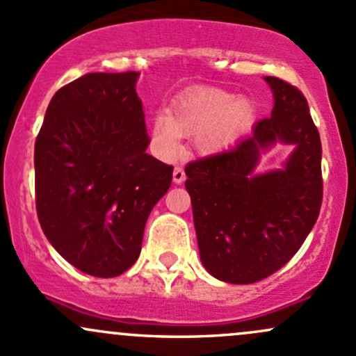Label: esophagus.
<instances>
[{
    "mask_svg": "<svg viewBox=\"0 0 356 356\" xmlns=\"http://www.w3.org/2000/svg\"><path fill=\"white\" fill-rule=\"evenodd\" d=\"M172 179H174L175 184H182V182L186 181L184 168H182V167H175L174 168V174H172Z\"/></svg>",
    "mask_w": 356,
    "mask_h": 356,
    "instance_id": "obj_1",
    "label": "esophagus"
}]
</instances>
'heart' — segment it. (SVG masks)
<instances>
[{"label": "heart", "mask_w": 356, "mask_h": 356, "mask_svg": "<svg viewBox=\"0 0 356 356\" xmlns=\"http://www.w3.org/2000/svg\"><path fill=\"white\" fill-rule=\"evenodd\" d=\"M254 119L250 100L216 88H197L182 93L170 111L156 112L149 121V136L156 153L170 159L182 136H196L203 153H218L238 140Z\"/></svg>", "instance_id": "1"}]
</instances>
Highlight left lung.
Returning a JSON list of instances; mask_svg holds the SVG:
<instances>
[{
  "mask_svg": "<svg viewBox=\"0 0 356 356\" xmlns=\"http://www.w3.org/2000/svg\"><path fill=\"white\" fill-rule=\"evenodd\" d=\"M271 118L228 152L186 165L201 263L222 282L249 285L268 278L297 254L323 203L319 131L304 93L276 76ZM293 144L280 171L256 175L260 153Z\"/></svg>",
  "mask_w": 356,
  "mask_h": 356,
  "instance_id": "1",
  "label": "left lung"
}]
</instances>
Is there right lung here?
I'll return each instance as SVG.
<instances>
[{"mask_svg": "<svg viewBox=\"0 0 356 356\" xmlns=\"http://www.w3.org/2000/svg\"><path fill=\"white\" fill-rule=\"evenodd\" d=\"M140 73H88L54 93L35 140V207L74 268L114 278L136 263L174 167L148 155Z\"/></svg>", "mask_w": 356, "mask_h": 356, "instance_id": "obj_1", "label": "right lung"}]
</instances>
